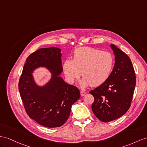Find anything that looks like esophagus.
Instances as JSON below:
<instances>
[{
    "mask_svg": "<svg viewBox=\"0 0 147 147\" xmlns=\"http://www.w3.org/2000/svg\"><path fill=\"white\" fill-rule=\"evenodd\" d=\"M81 96H84L86 94V92H85V91H81Z\"/></svg>",
    "mask_w": 147,
    "mask_h": 147,
    "instance_id": "34e87169",
    "label": "esophagus"
}]
</instances>
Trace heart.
Segmentation results:
<instances>
[{
  "instance_id": "b5f03b06",
  "label": "heart",
  "mask_w": 147,
  "mask_h": 147,
  "mask_svg": "<svg viewBox=\"0 0 147 147\" xmlns=\"http://www.w3.org/2000/svg\"><path fill=\"white\" fill-rule=\"evenodd\" d=\"M74 59H67L63 64L67 80L73 82L81 75V84L94 87L102 84L109 78L114 67V56L108 51L81 47L75 50Z\"/></svg>"
}]
</instances>
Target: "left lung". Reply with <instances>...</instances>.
<instances>
[{
	"mask_svg": "<svg viewBox=\"0 0 147 147\" xmlns=\"http://www.w3.org/2000/svg\"><path fill=\"white\" fill-rule=\"evenodd\" d=\"M115 65L108 80L89 93L94 96V114L100 121L108 122L119 119L129 109L136 84L134 66L130 58L115 45Z\"/></svg>",
	"mask_w": 147,
	"mask_h": 147,
	"instance_id": "obj_1",
	"label": "left lung"
}]
</instances>
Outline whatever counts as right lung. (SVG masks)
<instances>
[{"label": "right lung", "mask_w": 147, "mask_h": 147, "mask_svg": "<svg viewBox=\"0 0 147 147\" xmlns=\"http://www.w3.org/2000/svg\"><path fill=\"white\" fill-rule=\"evenodd\" d=\"M61 50L40 48L28 56L18 82L25 109L30 118L48 128L63 125L68 119L71 106L80 99L79 89L66 83L59 76L62 73ZM46 67L52 73L51 81L40 87L31 73L37 67Z\"/></svg>", "instance_id": "add662e5"}]
</instances>
